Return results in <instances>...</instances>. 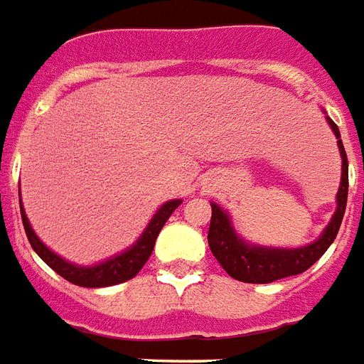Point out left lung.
Here are the masks:
<instances>
[{"label":"left lung","mask_w":364,"mask_h":364,"mask_svg":"<svg viewBox=\"0 0 364 364\" xmlns=\"http://www.w3.org/2000/svg\"><path fill=\"white\" fill-rule=\"evenodd\" d=\"M328 125L332 127L341 156V183L338 189V208L333 212L332 220L326 225L322 235L312 243L299 247V249H276V247H260V245L245 243L237 235L230 216L223 212L216 203H212V220L208 230V245L212 255L222 264V268L231 278L245 282V284H270L276 279L297 276L301 272L309 270L328 247L333 243V239L340 231L341 220L346 214L347 206V187H349V168H347V154L343 142H341L340 129L330 117Z\"/></svg>","instance_id":"1"}]
</instances>
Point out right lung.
<instances>
[{
  "mask_svg": "<svg viewBox=\"0 0 364 364\" xmlns=\"http://www.w3.org/2000/svg\"><path fill=\"white\" fill-rule=\"evenodd\" d=\"M18 203H21V193H18ZM181 203L183 200L177 198V200H169V203L161 204V208L150 220L146 230L142 231V235L136 239V243L131 245L121 255H115V257L107 258L104 262L94 266L73 264V262H67L65 258L55 255L53 250L48 249L31 228V222H28V218L24 214L23 203H21V218H23L24 231H26V237H28L34 252L52 270L58 272L61 278H65L67 282H71L75 285H80V287H107V285L123 284V282L134 278L142 270V266L146 264V260L152 255V250H154L156 237H158V233L164 228V223L168 222L169 216L173 214V210Z\"/></svg>",
  "mask_w": 364,
  "mask_h": 364,
  "instance_id": "1",
  "label": "right lung"
}]
</instances>
